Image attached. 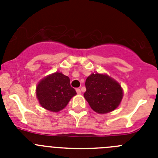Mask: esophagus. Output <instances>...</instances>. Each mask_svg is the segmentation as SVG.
<instances>
[{"instance_id":"obj_1","label":"esophagus","mask_w":158,"mask_h":158,"mask_svg":"<svg viewBox=\"0 0 158 158\" xmlns=\"http://www.w3.org/2000/svg\"><path fill=\"white\" fill-rule=\"evenodd\" d=\"M76 91H77V94H81V90L80 89H77Z\"/></svg>"}]
</instances>
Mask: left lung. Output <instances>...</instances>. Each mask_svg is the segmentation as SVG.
<instances>
[{
    "mask_svg": "<svg viewBox=\"0 0 158 158\" xmlns=\"http://www.w3.org/2000/svg\"><path fill=\"white\" fill-rule=\"evenodd\" d=\"M85 87V98L92 109L100 114L115 110L122 100L120 85L107 75L92 73L86 79Z\"/></svg>",
    "mask_w": 158,
    "mask_h": 158,
    "instance_id": "obj_1",
    "label": "left lung"
}]
</instances>
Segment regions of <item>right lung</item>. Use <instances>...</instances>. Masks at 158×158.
<instances>
[{
	"instance_id": "right-lung-1",
	"label": "right lung",
	"mask_w": 158,
	"mask_h": 158,
	"mask_svg": "<svg viewBox=\"0 0 158 158\" xmlns=\"http://www.w3.org/2000/svg\"><path fill=\"white\" fill-rule=\"evenodd\" d=\"M77 94L70 81L62 73L49 75L38 84L36 96L42 107L58 112L63 109L73 96Z\"/></svg>"
}]
</instances>
